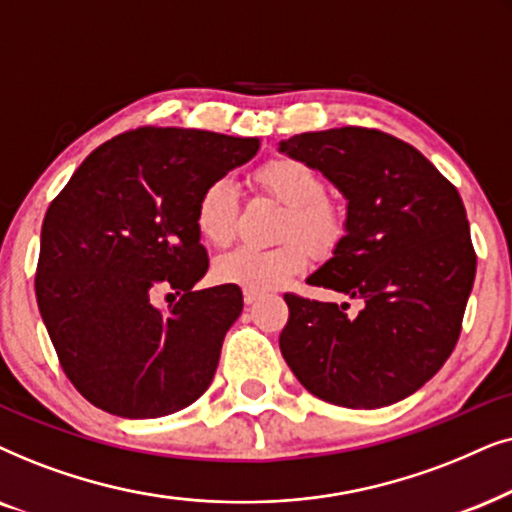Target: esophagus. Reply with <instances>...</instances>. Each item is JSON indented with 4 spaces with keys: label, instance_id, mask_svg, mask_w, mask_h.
Masks as SVG:
<instances>
[{
    "label": "esophagus",
    "instance_id": "esophagus-1",
    "mask_svg": "<svg viewBox=\"0 0 512 512\" xmlns=\"http://www.w3.org/2000/svg\"><path fill=\"white\" fill-rule=\"evenodd\" d=\"M243 299H245V304H255L257 299H260V292L257 290H243Z\"/></svg>",
    "mask_w": 512,
    "mask_h": 512
}]
</instances>
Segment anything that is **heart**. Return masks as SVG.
I'll return each mask as SVG.
<instances>
[{
  "mask_svg": "<svg viewBox=\"0 0 512 512\" xmlns=\"http://www.w3.org/2000/svg\"><path fill=\"white\" fill-rule=\"evenodd\" d=\"M255 187L288 208L278 231L285 243L276 248H238L217 260L215 274L224 283L264 292L290 281L306 267V248L316 255H325L335 248L344 234V215L325 196L323 175L306 161L290 156L267 161L257 168ZM194 220L203 241L215 248H224L234 241L238 227V192L234 182L220 177L206 185L196 201Z\"/></svg>",
  "mask_w": 512,
  "mask_h": 512,
  "instance_id": "1",
  "label": "heart"
}]
</instances>
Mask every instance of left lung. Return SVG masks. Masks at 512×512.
<instances>
[{
	"label": "left lung",
	"instance_id": "1",
	"mask_svg": "<svg viewBox=\"0 0 512 512\" xmlns=\"http://www.w3.org/2000/svg\"><path fill=\"white\" fill-rule=\"evenodd\" d=\"M283 154L320 170L346 199V234L309 285L349 304L285 295L281 353L325 403L374 410L419 391L452 356L475 281L459 192L419 149L377 128L292 135Z\"/></svg>",
	"mask_w": 512,
	"mask_h": 512
}]
</instances>
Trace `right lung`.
Returning <instances> with one entry per match:
<instances>
[{"label":"right lung","mask_w":512,"mask_h":512,"mask_svg":"<svg viewBox=\"0 0 512 512\" xmlns=\"http://www.w3.org/2000/svg\"><path fill=\"white\" fill-rule=\"evenodd\" d=\"M257 149V138L135 128L88 154L53 199L34 290L60 365L91 405L156 419L206 393L243 295L234 283L192 290L208 271L196 201ZM168 287L181 299L163 312L153 295Z\"/></svg>","instance_id":"right-lung-1"}]
</instances>
